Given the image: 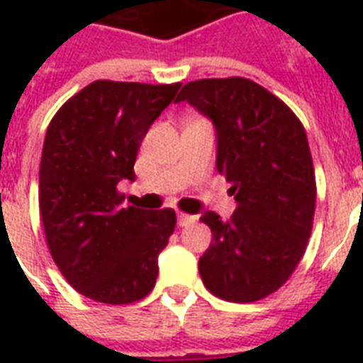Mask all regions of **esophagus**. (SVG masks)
<instances>
[{
    "label": "esophagus",
    "instance_id": "esophagus-1",
    "mask_svg": "<svg viewBox=\"0 0 363 363\" xmlns=\"http://www.w3.org/2000/svg\"><path fill=\"white\" fill-rule=\"evenodd\" d=\"M198 220V216L196 215H188V213H179V215H177V222H179V226H190V224H194V222Z\"/></svg>",
    "mask_w": 363,
    "mask_h": 363
}]
</instances>
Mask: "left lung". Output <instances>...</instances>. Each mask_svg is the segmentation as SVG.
<instances>
[{"instance_id":"1","label":"left lung","mask_w":363,"mask_h":363,"mask_svg":"<svg viewBox=\"0 0 363 363\" xmlns=\"http://www.w3.org/2000/svg\"><path fill=\"white\" fill-rule=\"evenodd\" d=\"M188 101L216 128V169L232 182L238 209L226 222L199 218L213 241L199 275L216 298L250 303L292 277L313 230L316 181L303 124L275 94L250 79H199L184 84Z\"/></svg>"}]
</instances>
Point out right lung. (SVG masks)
Here are the masks:
<instances>
[{"label": "right lung", "mask_w": 363, "mask_h": 363, "mask_svg": "<svg viewBox=\"0 0 363 363\" xmlns=\"http://www.w3.org/2000/svg\"><path fill=\"white\" fill-rule=\"evenodd\" d=\"M179 88L94 81L48 124L39 167L45 239L65 281L94 301L133 303L156 284L175 211L124 207L118 184L135 179L143 137Z\"/></svg>", "instance_id": "obj_1"}]
</instances>
